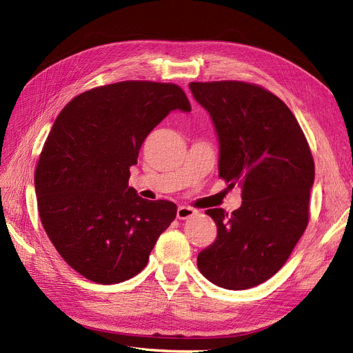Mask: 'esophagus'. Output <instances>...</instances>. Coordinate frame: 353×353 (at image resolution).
Returning a JSON list of instances; mask_svg holds the SVG:
<instances>
[{"label": "esophagus", "instance_id": "34e87169", "mask_svg": "<svg viewBox=\"0 0 353 353\" xmlns=\"http://www.w3.org/2000/svg\"><path fill=\"white\" fill-rule=\"evenodd\" d=\"M196 213H198V211H196L195 208H192V207L180 205V207L177 208V219H180V220H185V219H189V217L195 216Z\"/></svg>", "mask_w": 353, "mask_h": 353}]
</instances>
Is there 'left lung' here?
<instances>
[{
    "instance_id": "left-lung-1",
    "label": "left lung",
    "mask_w": 353,
    "mask_h": 353,
    "mask_svg": "<svg viewBox=\"0 0 353 353\" xmlns=\"http://www.w3.org/2000/svg\"><path fill=\"white\" fill-rule=\"evenodd\" d=\"M220 142L219 177L241 186L232 214L205 213L217 238L198 254L201 274L228 290H247L284 266L309 223L315 163L303 130L269 90L244 81L190 83Z\"/></svg>"
}]
</instances>
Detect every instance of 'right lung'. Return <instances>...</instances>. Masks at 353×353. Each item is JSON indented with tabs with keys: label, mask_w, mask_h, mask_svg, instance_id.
<instances>
[{
	"label": "right lung",
	"mask_w": 353,
	"mask_h": 353,
	"mask_svg": "<svg viewBox=\"0 0 353 353\" xmlns=\"http://www.w3.org/2000/svg\"><path fill=\"white\" fill-rule=\"evenodd\" d=\"M174 109L190 110L179 85L121 81L75 96L54 121L35 168L38 213L59 254L93 283L137 275L176 219L174 203L128 186L145 139Z\"/></svg>",
	"instance_id": "add662e5"
}]
</instances>
